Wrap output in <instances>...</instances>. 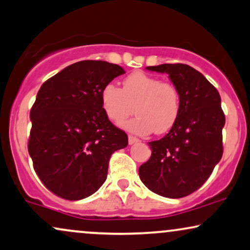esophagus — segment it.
Segmentation results:
<instances>
[{
  "instance_id": "34e87169",
  "label": "esophagus",
  "mask_w": 250,
  "mask_h": 250,
  "mask_svg": "<svg viewBox=\"0 0 250 250\" xmlns=\"http://www.w3.org/2000/svg\"><path fill=\"white\" fill-rule=\"evenodd\" d=\"M138 141H139L138 138L133 137V135H128V144H130V145H133L135 143H138Z\"/></svg>"
}]
</instances>
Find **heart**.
<instances>
[{"label":"heart","mask_w":250,"mask_h":250,"mask_svg":"<svg viewBox=\"0 0 250 250\" xmlns=\"http://www.w3.org/2000/svg\"><path fill=\"white\" fill-rule=\"evenodd\" d=\"M102 109L113 123H120L133 112V119L123 123L125 130L138 135L154 131L168 132L176 124L181 112V94L174 83L137 72L123 81L122 89L106 83L101 90Z\"/></svg>","instance_id":"obj_1"}]
</instances>
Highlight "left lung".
<instances>
[{"label": "left lung", "instance_id": "left-lung-1", "mask_svg": "<svg viewBox=\"0 0 250 250\" xmlns=\"http://www.w3.org/2000/svg\"><path fill=\"white\" fill-rule=\"evenodd\" d=\"M148 70L168 74L181 94L176 124L162 139L148 143L152 155L139 176L150 191L182 198L198 190L223 156L225 115L220 95L205 76L183 63H163Z\"/></svg>", "mask_w": 250, "mask_h": 250}]
</instances>
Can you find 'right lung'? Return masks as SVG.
Wrapping results in <instances>:
<instances>
[{"label":"right lung","instance_id":"1","mask_svg":"<svg viewBox=\"0 0 250 250\" xmlns=\"http://www.w3.org/2000/svg\"><path fill=\"white\" fill-rule=\"evenodd\" d=\"M124 73L106 61H79L40 87L30 111L27 149L40 181L54 195L79 200L96 192L112 153L127 146V134L101 104L102 88Z\"/></svg>","mask_w":250,"mask_h":250}]
</instances>
